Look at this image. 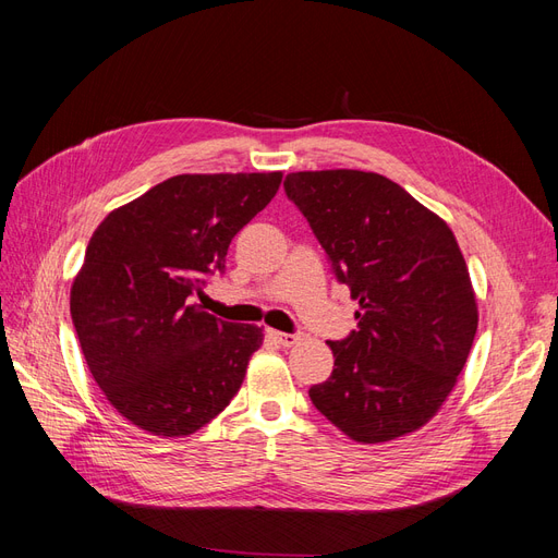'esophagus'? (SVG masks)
<instances>
[{
    "label": "esophagus",
    "instance_id": "34e87169",
    "mask_svg": "<svg viewBox=\"0 0 558 558\" xmlns=\"http://www.w3.org/2000/svg\"><path fill=\"white\" fill-rule=\"evenodd\" d=\"M267 335L272 337V340H275L277 344H281V347H293V344H298V342H300V335H295V332H279V330H267Z\"/></svg>",
    "mask_w": 558,
    "mask_h": 558
}]
</instances>
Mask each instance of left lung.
<instances>
[{"label":"left lung","mask_w":558,"mask_h":558,"mask_svg":"<svg viewBox=\"0 0 558 558\" xmlns=\"http://www.w3.org/2000/svg\"><path fill=\"white\" fill-rule=\"evenodd\" d=\"M283 191L361 305L359 330L328 342L335 367L310 388L314 408L363 445L426 426L477 332V300L453 232L375 172H293Z\"/></svg>","instance_id":"left-lung-1"}]
</instances>
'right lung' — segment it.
<instances>
[{"label": "right lung", "mask_w": 558, "mask_h": 558, "mask_svg": "<svg viewBox=\"0 0 558 558\" xmlns=\"http://www.w3.org/2000/svg\"><path fill=\"white\" fill-rule=\"evenodd\" d=\"M281 172L179 174L97 226L72 286L88 369L137 428L183 437L221 414L263 328L195 305L228 246L279 191Z\"/></svg>", "instance_id": "right-lung-1"}]
</instances>
